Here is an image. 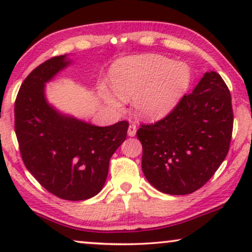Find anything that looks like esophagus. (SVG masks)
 <instances>
[{"mask_svg":"<svg viewBox=\"0 0 252 252\" xmlns=\"http://www.w3.org/2000/svg\"><path fill=\"white\" fill-rule=\"evenodd\" d=\"M136 134V124L132 123L128 127V135L129 136H135Z\"/></svg>","mask_w":252,"mask_h":252,"instance_id":"obj_1","label":"esophagus"}]
</instances>
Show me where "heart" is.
I'll return each instance as SVG.
<instances>
[{
  "label": "heart",
  "instance_id": "1",
  "mask_svg": "<svg viewBox=\"0 0 252 252\" xmlns=\"http://www.w3.org/2000/svg\"><path fill=\"white\" fill-rule=\"evenodd\" d=\"M191 81L190 67L157 55H142L119 61L111 71V84L123 99L135 98L139 115L146 119L166 116L180 101ZM109 102L120 108L117 96Z\"/></svg>",
  "mask_w": 252,
  "mask_h": 252
}]
</instances>
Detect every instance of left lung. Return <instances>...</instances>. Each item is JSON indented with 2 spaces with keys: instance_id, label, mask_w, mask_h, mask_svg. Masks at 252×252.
Segmentation results:
<instances>
[{
  "instance_id": "obj_1",
  "label": "left lung",
  "mask_w": 252,
  "mask_h": 252,
  "mask_svg": "<svg viewBox=\"0 0 252 252\" xmlns=\"http://www.w3.org/2000/svg\"><path fill=\"white\" fill-rule=\"evenodd\" d=\"M229 89L206 72L190 94L154 124H141L142 171L161 192L191 194L208 182L228 154L233 133Z\"/></svg>"
}]
</instances>
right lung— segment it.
Returning <instances> with one entry per match:
<instances>
[{
  "label": "right lung",
  "mask_w": 252,
  "mask_h": 252,
  "mask_svg": "<svg viewBox=\"0 0 252 252\" xmlns=\"http://www.w3.org/2000/svg\"><path fill=\"white\" fill-rule=\"evenodd\" d=\"M68 64L65 55L56 56L27 75L15 102V132L24 164L41 186L60 198L84 201L102 190L128 123L94 126L48 104L44 84Z\"/></svg>",
  "instance_id": "right-lung-1"
}]
</instances>
